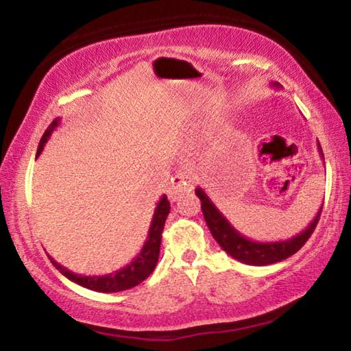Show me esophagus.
I'll list each match as a JSON object with an SVG mask.
<instances>
[{"mask_svg": "<svg viewBox=\"0 0 351 351\" xmlns=\"http://www.w3.org/2000/svg\"><path fill=\"white\" fill-rule=\"evenodd\" d=\"M193 189V178L190 171L186 169L176 170V173L171 176L170 189H169V198L170 201H178L184 193L190 192Z\"/></svg>", "mask_w": 351, "mask_h": 351, "instance_id": "obj_1", "label": "esophagus"}]
</instances>
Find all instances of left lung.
Segmentation results:
<instances>
[{
	"mask_svg": "<svg viewBox=\"0 0 351 351\" xmlns=\"http://www.w3.org/2000/svg\"><path fill=\"white\" fill-rule=\"evenodd\" d=\"M272 86L278 88V83H272ZM317 148L320 158L324 159V153L322 148L319 145V142ZM195 193H197V197L201 201V210H203L207 228L210 229L213 239L217 240L223 251L228 252L232 258L241 261V263L252 266H266L277 263V261L288 258L299 251V249L305 245L306 240L310 239L313 230L316 229L324 206H320L316 217H314L313 221L306 226V229L302 230L300 234L294 235L293 239L280 241H254L251 239H247V237L241 235L239 230L229 223V219L218 210V207L212 203V199L207 197V193L203 189L197 187L195 189Z\"/></svg>",
	"mask_w": 351,
	"mask_h": 351,
	"instance_id": "left-lung-1",
	"label": "left lung"
}]
</instances>
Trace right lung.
I'll list each match as a JSON object with an SVG mask.
<instances>
[{
  "label": "right lung",
  "mask_w": 351,
  "mask_h": 351,
  "mask_svg": "<svg viewBox=\"0 0 351 351\" xmlns=\"http://www.w3.org/2000/svg\"><path fill=\"white\" fill-rule=\"evenodd\" d=\"M60 125V119H56L52 121L49 127L46 128L45 134L41 136L38 150H37V158L43 152L46 142L49 141L51 134L54 130ZM170 213V203L165 195H162L159 203L156 204V209H154L150 229H148L147 240L142 246L141 252L136 255V257L130 261L127 266H123L116 272H111V274L106 276H80L74 274L69 269L64 268V266L58 265L57 261L49 257L52 265L62 272V274L69 278L71 282L80 285L83 288L97 291V293H119V291H125L136 287L141 282H144L145 278L152 274L153 269L156 268L158 258H159V247H161V234L164 230L165 219Z\"/></svg>",
  "instance_id": "1"
}]
</instances>
